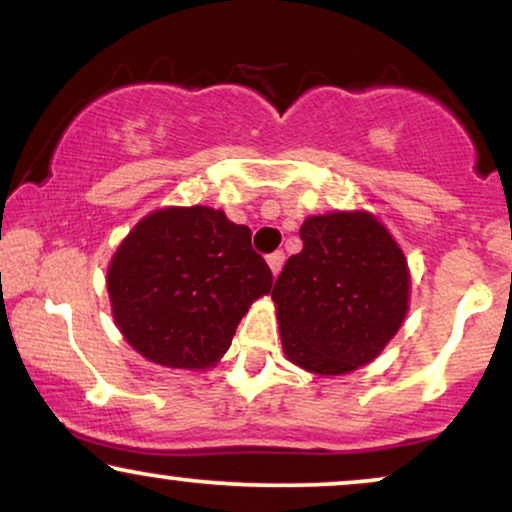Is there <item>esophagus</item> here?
<instances>
[{"instance_id":"1","label":"esophagus","mask_w":512,"mask_h":512,"mask_svg":"<svg viewBox=\"0 0 512 512\" xmlns=\"http://www.w3.org/2000/svg\"><path fill=\"white\" fill-rule=\"evenodd\" d=\"M268 265H270V270H272V275H279V270H282V265H284V254L282 251H275V254H270L268 256Z\"/></svg>"}]
</instances>
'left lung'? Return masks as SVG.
<instances>
[{
	"label": "left lung",
	"instance_id": "left-lung-1",
	"mask_svg": "<svg viewBox=\"0 0 512 512\" xmlns=\"http://www.w3.org/2000/svg\"><path fill=\"white\" fill-rule=\"evenodd\" d=\"M300 240L303 251L286 261L272 289L284 354L314 375L352 373L401 328L408 261L368 212L310 216Z\"/></svg>",
	"mask_w": 512,
	"mask_h": 512
}]
</instances>
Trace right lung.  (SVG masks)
Masks as SVG:
<instances>
[{
	"label": "right lung",
	"mask_w": 512,
	"mask_h": 512,
	"mask_svg": "<svg viewBox=\"0 0 512 512\" xmlns=\"http://www.w3.org/2000/svg\"><path fill=\"white\" fill-rule=\"evenodd\" d=\"M123 338L165 368H212L249 305L272 289L251 230L221 209L167 207L144 216L107 270Z\"/></svg>",
	"instance_id": "obj_1"
}]
</instances>
